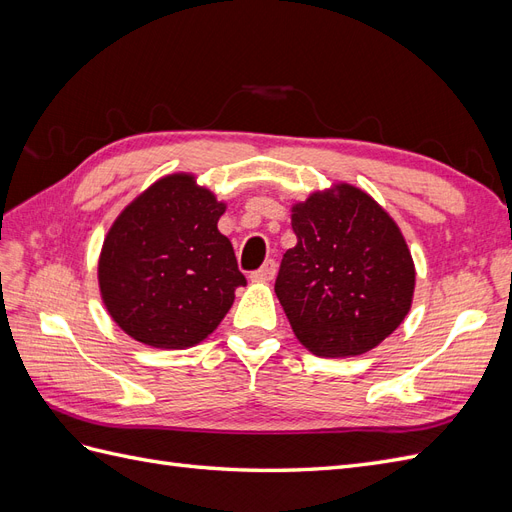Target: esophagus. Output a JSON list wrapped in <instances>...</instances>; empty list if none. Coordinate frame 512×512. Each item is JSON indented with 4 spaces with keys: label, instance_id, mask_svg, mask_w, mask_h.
<instances>
[{
    "label": "esophagus",
    "instance_id": "34e87169",
    "mask_svg": "<svg viewBox=\"0 0 512 512\" xmlns=\"http://www.w3.org/2000/svg\"><path fill=\"white\" fill-rule=\"evenodd\" d=\"M275 273H277V265H275V260H267L265 265H262L258 271H254L250 277L254 282H271L273 277H275Z\"/></svg>",
    "mask_w": 512,
    "mask_h": 512
}]
</instances>
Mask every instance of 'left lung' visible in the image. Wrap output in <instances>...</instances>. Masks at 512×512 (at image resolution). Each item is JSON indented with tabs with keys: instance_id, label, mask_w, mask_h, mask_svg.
Wrapping results in <instances>:
<instances>
[{
	"instance_id": "obj_1",
	"label": "left lung",
	"mask_w": 512,
	"mask_h": 512,
	"mask_svg": "<svg viewBox=\"0 0 512 512\" xmlns=\"http://www.w3.org/2000/svg\"><path fill=\"white\" fill-rule=\"evenodd\" d=\"M297 245L275 280L290 327L318 356L376 348L406 318L414 262L404 235L374 198L348 183L292 207Z\"/></svg>"
}]
</instances>
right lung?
I'll return each mask as SVG.
<instances>
[{
    "label": "right lung",
    "mask_w": 512,
    "mask_h": 512,
    "mask_svg": "<svg viewBox=\"0 0 512 512\" xmlns=\"http://www.w3.org/2000/svg\"><path fill=\"white\" fill-rule=\"evenodd\" d=\"M226 205L190 175H168L108 230L98 262L108 314L136 342L190 348L215 331L245 286L218 230Z\"/></svg>",
    "instance_id": "add662e5"
}]
</instances>
